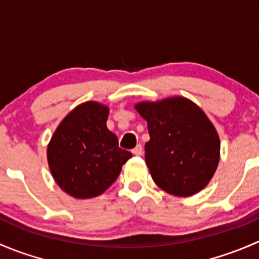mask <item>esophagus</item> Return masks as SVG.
I'll list each match as a JSON object with an SVG mask.
<instances>
[{"label":"esophagus","instance_id":"34e87169","mask_svg":"<svg viewBox=\"0 0 259 259\" xmlns=\"http://www.w3.org/2000/svg\"><path fill=\"white\" fill-rule=\"evenodd\" d=\"M132 151H133V154H134V155H137V156L142 155V154H143V146L140 144L137 145L134 149H133Z\"/></svg>","mask_w":259,"mask_h":259}]
</instances>
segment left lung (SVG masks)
Instances as JSON below:
<instances>
[{
    "label": "left lung",
    "mask_w": 259,
    "mask_h": 259,
    "mask_svg": "<svg viewBox=\"0 0 259 259\" xmlns=\"http://www.w3.org/2000/svg\"><path fill=\"white\" fill-rule=\"evenodd\" d=\"M148 122L145 161L155 184L189 197L207 187L219 163L218 133L204 111L182 96L135 105Z\"/></svg>",
    "instance_id": "left-lung-1"
}]
</instances>
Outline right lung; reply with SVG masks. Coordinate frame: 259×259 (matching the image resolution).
Instances as JSON below:
<instances>
[{
	"mask_svg": "<svg viewBox=\"0 0 259 259\" xmlns=\"http://www.w3.org/2000/svg\"><path fill=\"white\" fill-rule=\"evenodd\" d=\"M108 106L88 101L65 116L48 146L55 182L77 199L98 197L116 180L132 153L106 126Z\"/></svg>",
	"mask_w": 259,
	"mask_h": 259,
	"instance_id": "obj_1",
	"label": "right lung"
}]
</instances>
